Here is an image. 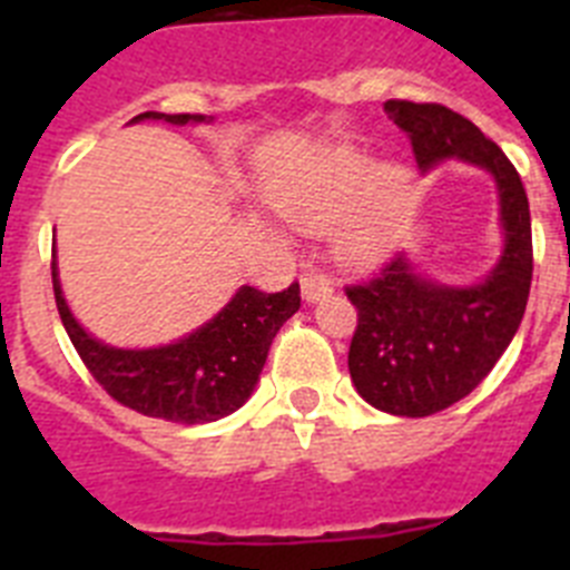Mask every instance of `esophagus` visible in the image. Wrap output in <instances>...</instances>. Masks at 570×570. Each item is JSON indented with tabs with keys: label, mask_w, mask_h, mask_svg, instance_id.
I'll use <instances>...</instances> for the list:
<instances>
[{
	"label": "esophagus",
	"mask_w": 570,
	"mask_h": 570,
	"mask_svg": "<svg viewBox=\"0 0 570 570\" xmlns=\"http://www.w3.org/2000/svg\"><path fill=\"white\" fill-rule=\"evenodd\" d=\"M299 285H302V296H305L308 302H316V299H322V296L334 294V282H331L325 274H320V271H308V274H302Z\"/></svg>",
	"instance_id": "1"
}]
</instances>
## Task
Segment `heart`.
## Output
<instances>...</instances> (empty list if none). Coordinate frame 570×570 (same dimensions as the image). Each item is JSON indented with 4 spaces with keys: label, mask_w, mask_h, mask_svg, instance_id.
<instances>
[{
    "label": "heart",
    "mask_w": 570,
    "mask_h": 570,
    "mask_svg": "<svg viewBox=\"0 0 570 570\" xmlns=\"http://www.w3.org/2000/svg\"><path fill=\"white\" fill-rule=\"evenodd\" d=\"M279 210L299 230L334 228V248L345 262L374 265L394 248L411 210V188L400 168H371L356 150L320 154L276 196Z\"/></svg>",
    "instance_id": "1"
}]
</instances>
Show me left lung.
<instances>
[{"label":"left lung","mask_w":570,"mask_h":570,"mask_svg":"<svg viewBox=\"0 0 570 570\" xmlns=\"http://www.w3.org/2000/svg\"><path fill=\"white\" fill-rule=\"evenodd\" d=\"M385 114L407 134L422 170L456 156L491 170L500 190L505 254L482 285H436L396 254L345 288L356 308L347 371L362 400L394 416H431L471 394L520 328L533 274L531 210L511 159L471 119L407 99H387Z\"/></svg>","instance_id":"8db88e82"}]
</instances>
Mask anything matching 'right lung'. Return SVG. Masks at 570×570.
Masks as SVG:
<instances>
[{
	"label": "right lung",
	"instance_id": "right-lung-1",
	"mask_svg": "<svg viewBox=\"0 0 570 570\" xmlns=\"http://www.w3.org/2000/svg\"><path fill=\"white\" fill-rule=\"evenodd\" d=\"M136 119H165L185 125L203 122V114H156L145 110ZM134 119V122H136ZM53 296L70 342L82 356L90 376L114 396L119 405L154 420L199 425L234 414L248 400L276 331L299 311V282L285 291L245 288L236 291L208 325L194 331L174 345L125 351L110 347L85 334L68 311L57 279V262H50Z\"/></svg>",
	"mask_w": 570,
	"mask_h": 570
}]
</instances>
